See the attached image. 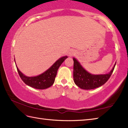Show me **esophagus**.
I'll use <instances>...</instances> for the list:
<instances>
[{"instance_id":"esophagus-1","label":"esophagus","mask_w":128,"mask_h":128,"mask_svg":"<svg viewBox=\"0 0 128 128\" xmlns=\"http://www.w3.org/2000/svg\"><path fill=\"white\" fill-rule=\"evenodd\" d=\"M76 51L75 50H71V51L69 52V56L70 57H72V56H75L76 54Z\"/></svg>"}]
</instances>
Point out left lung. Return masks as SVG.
Returning a JSON list of instances; mask_svg holds the SVG:
<instances>
[{
    "label": "left lung",
    "mask_w": 128,
    "mask_h": 128,
    "mask_svg": "<svg viewBox=\"0 0 128 128\" xmlns=\"http://www.w3.org/2000/svg\"><path fill=\"white\" fill-rule=\"evenodd\" d=\"M74 60V81L76 86L83 90H93L102 86L108 81L114 69L116 64L108 74L93 75L86 71L75 58Z\"/></svg>",
    "instance_id": "1"
}]
</instances>
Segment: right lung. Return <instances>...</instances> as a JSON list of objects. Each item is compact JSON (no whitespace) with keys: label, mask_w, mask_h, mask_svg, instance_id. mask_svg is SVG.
<instances>
[{"label":"right lung","mask_w":128,"mask_h":128,"mask_svg":"<svg viewBox=\"0 0 128 128\" xmlns=\"http://www.w3.org/2000/svg\"><path fill=\"white\" fill-rule=\"evenodd\" d=\"M67 58V56L60 58L48 69L36 76H26L20 72L17 65L16 68L20 78L26 85L38 90H44L50 87L54 84L58 68Z\"/></svg>","instance_id":"add662e5"}]
</instances>
